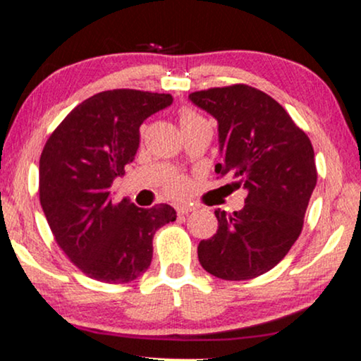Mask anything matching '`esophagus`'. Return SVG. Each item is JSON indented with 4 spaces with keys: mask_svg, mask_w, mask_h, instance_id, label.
Returning <instances> with one entry per match:
<instances>
[{
    "mask_svg": "<svg viewBox=\"0 0 361 361\" xmlns=\"http://www.w3.org/2000/svg\"><path fill=\"white\" fill-rule=\"evenodd\" d=\"M191 212H195L193 207H178V208H176V213L181 214V216H183V214H188V213H191Z\"/></svg>",
    "mask_w": 361,
    "mask_h": 361,
    "instance_id": "obj_1",
    "label": "esophagus"
}]
</instances>
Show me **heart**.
Returning <instances> with one entry per match:
<instances>
[{
  "instance_id": "heart-1",
  "label": "heart",
  "mask_w": 361,
  "mask_h": 361,
  "mask_svg": "<svg viewBox=\"0 0 361 361\" xmlns=\"http://www.w3.org/2000/svg\"><path fill=\"white\" fill-rule=\"evenodd\" d=\"M203 120L202 116L198 115V113L193 111V109L190 108H183L180 113V125L181 128L188 126V125H193V123ZM188 180H186L185 176H173L171 180H168V183L165 186L166 193L173 196V198H181V196L186 195V191H188Z\"/></svg>"
}]
</instances>
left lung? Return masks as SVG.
<instances>
[{
  "label": "left lung",
  "mask_w": 361,
  "mask_h": 361,
  "mask_svg": "<svg viewBox=\"0 0 361 361\" xmlns=\"http://www.w3.org/2000/svg\"><path fill=\"white\" fill-rule=\"evenodd\" d=\"M190 99L218 121L223 161L214 171L248 193L240 212L214 209L218 231L200 241V263L221 280H252L275 268L302 233L318 176L312 141L253 86L195 91Z\"/></svg>",
  "instance_id": "obj_1"
}]
</instances>
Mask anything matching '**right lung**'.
<instances>
[{
	"label": "right lung",
	"mask_w": 361,
	"mask_h": 361,
	"mask_svg": "<svg viewBox=\"0 0 361 361\" xmlns=\"http://www.w3.org/2000/svg\"><path fill=\"white\" fill-rule=\"evenodd\" d=\"M171 94L108 90L85 99L49 135L39 158V203L59 248L86 276L128 283L153 258L158 228L176 220L170 204L115 202L111 185L140 145L141 123Z\"/></svg>",
	"instance_id": "right-lung-1"
}]
</instances>
